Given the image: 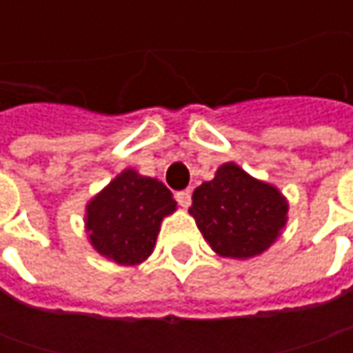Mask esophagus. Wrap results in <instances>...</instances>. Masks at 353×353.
Instances as JSON below:
<instances>
[{
	"label": "esophagus",
	"instance_id": "obj_1",
	"mask_svg": "<svg viewBox=\"0 0 353 353\" xmlns=\"http://www.w3.org/2000/svg\"><path fill=\"white\" fill-rule=\"evenodd\" d=\"M174 198H176L179 206L188 208V206H190V200H192V194H190V190H181V192H176V194H174Z\"/></svg>",
	"mask_w": 353,
	"mask_h": 353
}]
</instances>
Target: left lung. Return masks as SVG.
Wrapping results in <instances>:
<instances>
[{"mask_svg":"<svg viewBox=\"0 0 353 353\" xmlns=\"http://www.w3.org/2000/svg\"><path fill=\"white\" fill-rule=\"evenodd\" d=\"M287 210L289 204L275 186L255 181L234 163L200 184L188 208L212 250L232 259L263 253L287 224Z\"/></svg>","mask_w":353,"mask_h":353,"instance_id":"8db88e82","label":"left lung"}]
</instances>
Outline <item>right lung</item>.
Instances as JSON below:
<instances>
[{
	"mask_svg": "<svg viewBox=\"0 0 353 353\" xmlns=\"http://www.w3.org/2000/svg\"><path fill=\"white\" fill-rule=\"evenodd\" d=\"M176 210L170 190L151 176L123 170L86 208L90 243L119 265L145 261L155 248L159 225Z\"/></svg>",
	"mask_w": 353,
	"mask_h": 353,
	"instance_id": "1",
	"label": "right lung"
}]
</instances>
